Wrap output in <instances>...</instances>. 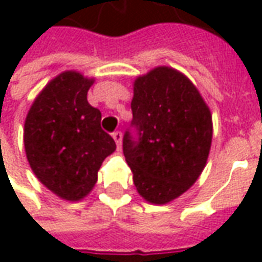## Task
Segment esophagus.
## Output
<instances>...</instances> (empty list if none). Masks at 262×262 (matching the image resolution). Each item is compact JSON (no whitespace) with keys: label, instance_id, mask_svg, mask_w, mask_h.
<instances>
[{"label":"esophagus","instance_id":"obj_1","mask_svg":"<svg viewBox=\"0 0 262 262\" xmlns=\"http://www.w3.org/2000/svg\"><path fill=\"white\" fill-rule=\"evenodd\" d=\"M112 137H114V140L116 142V146H118V148L122 146V132H115L114 135H112Z\"/></svg>","mask_w":262,"mask_h":262}]
</instances>
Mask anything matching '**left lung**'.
<instances>
[{
	"instance_id": "left-lung-1",
	"label": "left lung",
	"mask_w": 262,
	"mask_h": 262,
	"mask_svg": "<svg viewBox=\"0 0 262 262\" xmlns=\"http://www.w3.org/2000/svg\"><path fill=\"white\" fill-rule=\"evenodd\" d=\"M137 136L126 130L123 154L137 192L164 205L188 191L206 165L213 125L196 86L171 67L135 80L132 99Z\"/></svg>"
}]
</instances>
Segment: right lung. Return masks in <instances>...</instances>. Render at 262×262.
<instances>
[{
    "label": "right lung",
    "mask_w": 262,
    "mask_h": 262,
    "mask_svg": "<svg viewBox=\"0 0 262 262\" xmlns=\"http://www.w3.org/2000/svg\"><path fill=\"white\" fill-rule=\"evenodd\" d=\"M94 78L64 71L45 86L26 115L24 143L32 171L66 201H80L95 185L102 161L116 148L101 127V112L86 101Z\"/></svg>",
    "instance_id": "right-lung-1"
}]
</instances>
